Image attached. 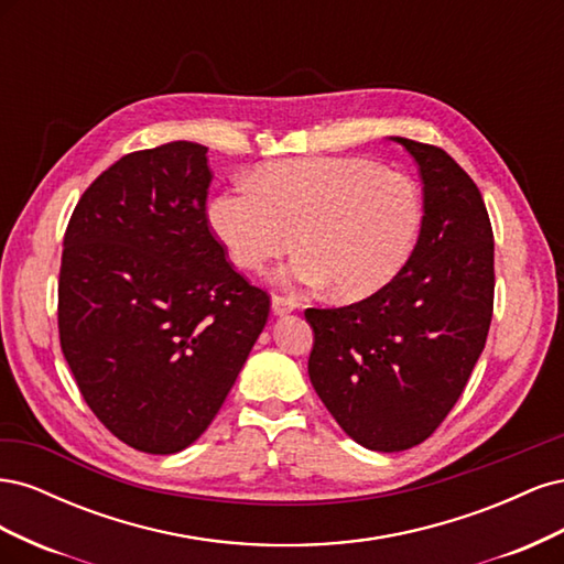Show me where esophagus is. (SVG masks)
Masks as SVG:
<instances>
[{"instance_id": "1", "label": "esophagus", "mask_w": 564, "mask_h": 564, "mask_svg": "<svg viewBox=\"0 0 564 564\" xmlns=\"http://www.w3.org/2000/svg\"><path fill=\"white\" fill-rule=\"evenodd\" d=\"M296 308H299V303L292 296H280V294L272 296V313H275V315L294 313Z\"/></svg>"}]
</instances>
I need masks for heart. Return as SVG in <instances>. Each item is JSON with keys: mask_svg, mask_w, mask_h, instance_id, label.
Returning a JSON list of instances; mask_svg holds the SVG:
<instances>
[{"mask_svg": "<svg viewBox=\"0 0 564 564\" xmlns=\"http://www.w3.org/2000/svg\"><path fill=\"white\" fill-rule=\"evenodd\" d=\"M423 207L416 185L367 158H299L268 164L253 183L220 193L212 230L235 265L261 270L296 247L280 278L327 286L338 299L381 292L412 256Z\"/></svg>", "mask_w": 564, "mask_h": 564, "instance_id": "1", "label": "heart"}]
</instances>
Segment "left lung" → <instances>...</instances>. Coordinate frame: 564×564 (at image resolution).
<instances>
[{
	"mask_svg": "<svg viewBox=\"0 0 564 564\" xmlns=\"http://www.w3.org/2000/svg\"><path fill=\"white\" fill-rule=\"evenodd\" d=\"M406 148L423 181L409 261L381 292L308 308L311 383L357 445L402 452L447 419L480 357L494 311V232L473 178L445 150Z\"/></svg>",
	"mask_w": 564,
	"mask_h": 564,
	"instance_id": "8db88e82",
	"label": "left lung"
}]
</instances>
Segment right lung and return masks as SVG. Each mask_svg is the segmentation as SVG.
I'll list each match as a JSON object with an SVG mask.
<instances>
[{
  "label": "right lung",
  "mask_w": 564,
  "mask_h": 564,
  "mask_svg": "<svg viewBox=\"0 0 564 564\" xmlns=\"http://www.w3.org/2000/svg\"><path fill=\"white\" fill-rule=\"evenodd\" d=\"M212 178L199 143L129 152L65 230L61 350L98 421L145 454L209 429L270 313L209 228Z\"/></svg>",
  "instance_id": "add662e5"
}]
</instances>
